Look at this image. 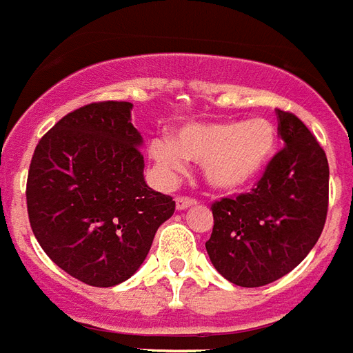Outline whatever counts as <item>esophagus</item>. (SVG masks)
Returning a JSON list of instances; mask_svg holds the SVG:
<instances>
[{
    "instance_id": "1",
    "label": "esophagus",
    "mask_w": 353,
    "mask_h": 353,
    "mask_svg": "<svg viewBox=\"0 0 353 353\" xmlns=\"http://www.w3.org/2000/svg\"><path fill=\"white\" fill-rule=\"evenodd\" d=\"M196 198H190V196H177L176 198V208L177 210H187V208H192V205H196Z\"/></svg>"
}]
</instances>
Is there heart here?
<instances>
[{"instance_id":"b5f03b06","label":"heart","mask_w":353,"mask_h":353,"mask_svg":"<svg viewBox=\"0 0 353 353\" xmlns=\"http://www.w3.org/2000/svg\"><path fill=\"white\" fill-rule=\"evenodd\" d=\"M279 145V134L271 121L252 117L243 123H198L183 127L174 140L155 138L150 155L161 168L176 172L185 159L202 163L210 187L224 192L254 183L270 166Z\"/></svg>"}]
</instances>
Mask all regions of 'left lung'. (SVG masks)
I'll return each mask as SVG.
<instances>
[{"label":"left lung","instance_id":"1","mask_svg":"<svg viewBox=\"0 0 353 353\" xmlns=\"http://www.w3.org/2000/svg\"><path fill=\"white\" fill-rule=\"evenodd\" d=\"M283 150L249 192L211 203L205 241L215 270L245 288L265 286L301 263L322 234L330 203V164L301 119L276 108Z\"/></svg>","mask_w":353,"mask_h":353}]
</instances>
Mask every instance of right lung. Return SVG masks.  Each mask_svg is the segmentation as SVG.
Here are the masks:
<instances>
[{
  "label": "right lung",
  "mask_w": 353,
  "mask_h": 353,
  "mask_svg": "<svg viewBox=\"0 0 353 353\" xmlns=\"http://www.w3.org/2000/svg\"><path fill=\"white\" fill-rule=\"evenodd\" d=\"M132 104L103 101L61 117L31 157L26 200L39 245L82 283L108 288L142 265L172 196L143 181Z\"/></svg>",
  "instance_id": "add662e5"
}]
</instances>
